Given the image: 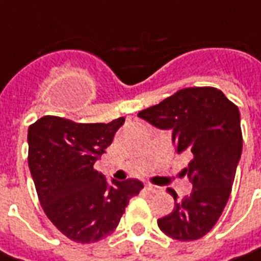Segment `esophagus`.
Returning a JSON list of instances; mask_svg holds the SVG:
<instances>
[{"label": "esophagus", "mask_w": 261, "mask_h": 261, "mask_svg": "<svg viewBox=\"0 0 261 261\" xmlns=\"http://www.w3.org/2000/svg\"><path fill=\"white\" fill-rule=\"evenodd\" d=\"M145 189H146V190H148L149 193L160 192V188H157V186H154V185H150V184L145 185Z\"/></svg>", "instance_id": "34e87169"}]
</instances>
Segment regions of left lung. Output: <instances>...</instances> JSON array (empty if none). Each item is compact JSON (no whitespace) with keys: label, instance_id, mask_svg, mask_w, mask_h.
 <instances>
[{"label":"left lung","instance_id":"left-lung-1","mask_svg":"<svg viewBox=\"0 0 261 261\" xmlns=\"http://www.w3.org/2000/svg\"><path fill=\"white\" fill-rule=\"evenodd\" d=\"M160 130L172 131L178 153L192 157L182 171L192 182L190 196L175 200L170 215L157 224L178 241H194L211 231L231 193L242 153L240 111L215 87H188L138 113Z\"/></svg>","mask_w":261,"mask_h":261}]
</instances>
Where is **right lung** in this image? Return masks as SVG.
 <instances>
[{
    "label": "right lung",
    "mask_w": 261,
    "mask_h": 261,
    "mask_svg": "<svg viewBox=\"0 0 261 261\" xmlns=\"http://www.w3.org/2000/svg\"><path fill=\"white\" fill-rule=\"evenodd\" d=\"M124 117L111 123H75L43 116L29 127V167L38 198L50 222L69 240L90 244L117 227L138 179L107 180L94 170Z\"/></svg>",
    "instance_id": "right-lung-1"
}]
</instances>
